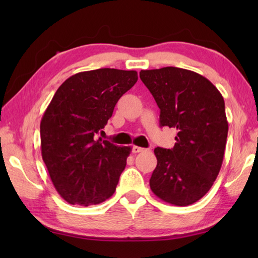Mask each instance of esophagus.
Segmentation results:
<instances>
[{
  "label": "esophagus",
  "instance_id": "esophagus-1",
  "mask_svg": "<svg viewBox=\"0 0 258 258\" xmlns=\"http://www.w3.org/2000/svg\"><path fill=\"white\" fill-rule=\"evenodd\" d=\"M145 150H146L145 148H141V147H138V146H133V148H132V151L134 152V154H139V152H142Z\"/></svg>",
  "mask_w": 258,
  "mask_h": 258
}]
</instances>
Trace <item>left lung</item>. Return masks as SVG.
Segmentation results:
<instances>
[{"instance_id":"obj_1","label":"left lung","mask_w":258,"mask_h":258,"mask_svg":"<svg viewBox=\"0 0 258 258\" xmlns=\"http://www.w3.org/2000/svg\"><path fill=\"white\" fill-rule=\"evenodd\" d=\"M160 109V126L177 131L172 149L156 148L150 189L175 206H189L211 189L223 163L229 124L224 99L206 77L177 67L141 71Z\"/></svg>"}]
</instances>
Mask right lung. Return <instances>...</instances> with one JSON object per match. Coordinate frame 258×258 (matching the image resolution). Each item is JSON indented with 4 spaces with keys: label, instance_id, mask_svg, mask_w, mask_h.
Returning <instances> with one entry per match:
<instances>
[{
    "label": "right lung",
    "instance_id": "add662e5",
    "mask_svg": "<svg viewBox=\"0 0 258 258\" xmlns=\"http://www.w3.org/2000/svg\"><path fill=\"white\" fill-rule=\"evenodd\" d=\"M135 71L77 73L56 90L41 120V152L55 190L67 203L91 206L111 197L131 147L94 137L107 125Z\"/></svg>",
    "mask_w": 258,
    "mask_h": 258
}]
</instances>
